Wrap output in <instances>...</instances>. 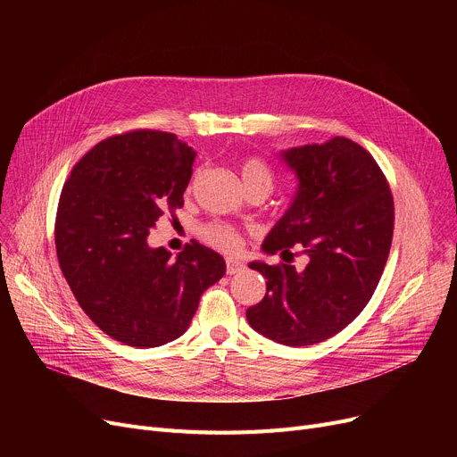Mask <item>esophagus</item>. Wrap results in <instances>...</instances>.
Here are the masks:
<instances>
[{"mask_svg":"<svg viewBox=\"0 0 457 457\" xmlns=\"http://www.w3.org/2000/svg\"><path fill=\"white\" fill-rule=\"evenodd\" d=\"M245 265L241 261H237V259H226V272L229 274V276H233V274H241V272H245Z\"/></svg>","mask_w":457,"mask_h":457,"instance_id":"esophagus-1","label":"esophagus"}]
</instances>
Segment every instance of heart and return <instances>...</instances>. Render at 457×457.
<instances>
[{"mask_svg":"<svg viewBox=\"0 0 457 457\" xmlns=\"http://www.w3.org/2000/svg\"><path fill=\"white\" fill-rule=\"evenodd\" d=\"M196 176L198 174H195V178H192V183H195ZM241 176H243L245 185H252V183H259V181L272 185V179H274L270 166L259 157H245L241 161ZM200 237L207 245L219 248L222 252H229V253L241 250V246H243L241 231L226 222H220V220H212V222L204 224L200 228Z\"/></svg>","mask_w":457,"mask_h":457,"instance_id":"obj_1","label":"heart"}]
</instances>
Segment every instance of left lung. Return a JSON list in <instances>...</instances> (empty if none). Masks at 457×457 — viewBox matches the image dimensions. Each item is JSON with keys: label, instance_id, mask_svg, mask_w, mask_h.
Segmentation results:
<instances>
[{"label": "left lung", "instance_id": "8db88e82", "mask_svg": "<svg viewBox=\"0 0 457 457\" xmlns=\"http://www.w3.org/2000/svg\"><path fill=\"white\" fill-rule=\"evenodd\" d=\"M281 157L300 185L262 250L285 262H250L267 278V295L246 319L279 345L309 346L345 329L372 298L393 243L395 202L374 157L350 138L305 144ZM295 245L310 257L303 271L284 257Z\"/></svg>", "mask_w": 457, "mask_h": 457}]
</instances>
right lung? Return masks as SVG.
I'll return each instance as SVG.
<instances>
[{"instance_id":"add662e5","label":"right lung","mask_w":457,"mask_h":457,"mask_svg":"<svg viewBox=\"0 0 457 457\" xmlns=\"http://www.w3.org/2000/svg\"><path fill=\"white\" fill-rule=\"evenodd\" d=\"M195 152L174 133L137 129L96 144L71 168L55 216L61 270L109 337L154 348L183 335L226 262L196 241L176 259L150 248L164 212L183 207Z\"/></svg>"}]
</instances>
